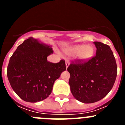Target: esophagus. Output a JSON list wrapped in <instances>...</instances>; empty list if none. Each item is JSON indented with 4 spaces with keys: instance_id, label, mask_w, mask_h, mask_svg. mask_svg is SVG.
Listing matches in <instances>:
<instances>
[{
    "instance_id": "esophagus-1",
    "label": "esophagus",
    "mask_w": 125,
    "mask_h": 125,
    "mask_svg": "<svg viewBox=\"0 0 125 125\" xmlns=\"http://www.w3.org/2000/svg\"><path fill=\"white\" fill-rule=\"evenodd\" d=\"M69 65V61L68 60H66V68H68Z\"/></svg>"
}]
</instances>
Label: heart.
<instances>
[{
    "label": "heart",
    "instance_id": "obj_1",
    "mask_svg": "<svg viewBox=\"0 0 125 125\" xmlns=\"http://www.w3.org/2000/svg\"><path fill=\"white\" fill-rule=\"evenodd\" d=\"M66 52L70 55H78L81 59H88L93 54V47L86 45H77L66 49Z\"/></svg>",
    "mask_w": 125,
    "mask_h": 125
}]
</instances>
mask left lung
<instances>
[{"instance_id": "left-lung-1", "label": "left lung", "mask_w": 125, "mask_h": 125, "mask_svg": "<svg viewBox=\"0 0 125 125\" xmlns=\"http://www.w3.org/2000/svg\"><path fill=\"white\" fill-rule=\"evenodd\" d=\"M96 53L88 60L76 59L68 68L71 91L76 100L93 103L106 96L112 89L117 76V65L111 48L94 42Z\"/></svg>"}]
</instances>
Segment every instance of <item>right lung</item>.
<instances>
[{
    "label": "right lung",
    "mask_w": 125,
    "mask_h": 125,
    "mask_svg": "<svg viewBox=\"0 0 125 125\" xmlns=\"http://www.w3.org/2000/svg\"><path fill=\"white\" fill-rule=\"evenodd\" d=\"M51 47L29 37L17 47L10 58L7 74L11 87L24 101L36 103L49 96L54 83L66 69L65 61L47 60Z\"/></svg>",
    "instance_id": "1"
}]
</instances>
